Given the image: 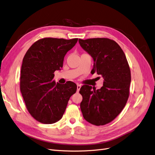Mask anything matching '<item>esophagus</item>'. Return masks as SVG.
<instances>
[{"label":"esophagus","mask_w":155,"mask_h":155,"mask_svg":"<svg viewBox=\"0 0 155 155\" xmlns=\"http://www.w3.org/2000/svg\"><path fill=\"white\" fill-rule=\"evenodd\" d=\"M81 87V85H79V84H78L77 85V91L79 92V90H80V88Z\"/></svg>","instance_id":"1"}]
</instances>
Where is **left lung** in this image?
Masks as SVG:
<instances>
[{"label": "left lung", "instance_id": "left-lung-1", "mask_svg": "<svg viewBox=\"0 0 155 155\" xmlns=\"http://www.w3.org/2000/svg\"><path fill=\"white\" fill-rule=\"evenodd\" d=\"M81 48L93 59L92 73L104 78V85L96 90L83 85L79 93L84 119L95 125L110 122L124 108L129 95L130 71L126 56L118 44L107 38L79 39Z\"/></svg>", "mask_w": 155, "mask_h": 155}]
</instances>
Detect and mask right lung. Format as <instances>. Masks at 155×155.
I'll use <instances>...</instances> for the list:
<instances>
[{
	"label": "right lung",
	"mask_w": 155,
	"mask_h": 155,
	"mask_svg": "<svg viewBox=\"0 0 155 155\" xmlns=\"http://www.w3.org/2000/svg\"><path fill=\"white\" fill-rule=\"evenodd\" d=\"M78 40L41 39L30 46L23 58L21 92L30 114L42 124H51L61 119L70 97L76 92V83L56 84L53 78Z\"/></svg>",
	"instance_id": "1"
}]
</instances>
